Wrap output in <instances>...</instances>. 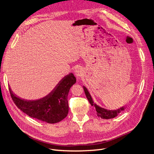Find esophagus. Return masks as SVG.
<instances>
[{
    "label": "esophagus",
    "mask_w": 154,
    "mask_h": 154,
    "mask_svg": "<svg viewBox=\"0 0 154 154\" xmlns=\"http://www.w3.org/2000/svg\"><path fill=\"white\" fill-rule=\"evenodd\" d=\"M83 75V71L81 68L79 67H78L75 70V75L77 77V78H79L81 77Z\"/></svg>",
    "instance_id": "1"
}]
</instances>
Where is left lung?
I'll list each match as a JSON object with an SVG mask.
<instances>
[{
  "instance_id": "1",
  "label": "left lung",
  "mask_w": 154,
  "mask_h": 154,
  "mask_svg": "<svg viewBox=\"0 0 154 154\" xmlns=\"http://www.w3.org/2000/svg\"><path fill=\"white\" fill-rule=\"evenodd\" d=\"M83 89L85 91V94L86 95V97H87L88 100L89 101L90 103L92 106H94L96 111H97V114L98 117L102 118V119H112L115 118L118 115L119 113H120L122 110H124L125 109V106L122 107L118 109L117 110H108V109H106L104 108H102L100 106H97L96 103H95L93 101V99L89 93V91H88L87 88H86L85 86H83Z\"/></svg>"
}]
</instances>
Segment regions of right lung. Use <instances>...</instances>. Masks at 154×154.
<instances>
[{"label":"right lung","instance_id":"right-lung-1","mask_svg":"<svg viewBox=\"0 0 154 154\" xmlns=\"http://www.w3.org/2000/svg\"><path fill=\"white\" fill-rule=\"evenodd\" d=\"M76 82L72 73L64 76L50 94L36 100H24L17 97L9 87L14 103L31 118L47 123H56L64 119L69 110L67 95L70 88Z\"/></svg>","mask_w":154,"mask_h":154}]
</instances>
